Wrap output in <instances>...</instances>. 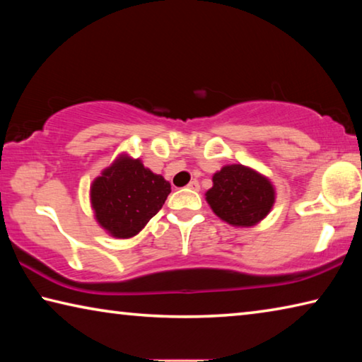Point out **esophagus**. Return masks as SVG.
Segmentation results:
<instances>
[{
    "label": "esophagus",
    "instance_id": "esophagus-1",
    "mask_svg": "<svg viewBox=\"0 0 362 362\" xmlns=\"http://www.w3.org/2000/svg\"><path fill=\"white\" fill-rule=\"evenodd\" d=\"M187 187H188L189 189H194V192H198V189H199V182H198V180H192V182L188 183Z\"/></svg>",
    "mask_w": 362,
    "mask_h": 362
}]
</instances>
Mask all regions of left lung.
Masks as SVG:
<instances>
[{"label":"left lung","mask_w":362,"mask_h":362,"mask_svg":"<svg viewBox=\"0 0 362 362\" xmlns=\"http://www.w3.org/2000/svg\"><path fill=\"white\" fill-rule=\"evenodd\" d=\"M206 201L217 217L233 226H252L268 216L274 188L267 177L243 164L223 166L212 177Z\"/></svg>","instance_id":"8db88e82"}]
</instances>
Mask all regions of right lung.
Listing matches in <instances>:
<instances>
[{"label": "right lung", "mask_w": 362, "mask_h": 362, "mask_svg": "<svg viewBox=\"0 0 362 362\" xmlns=\"http://www.w3.org/2000/svg\"><path fill=\"white\" fill-rule=\"evenodd\" d=\"M170 183L153 174L140 159L121 155L90 185V204L103 230L132 238L161 209Z\"/></svg>", "instance_id": "right-lung-1"}]
</instances>
